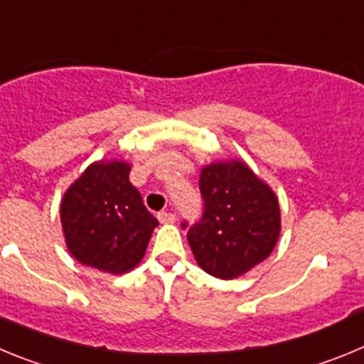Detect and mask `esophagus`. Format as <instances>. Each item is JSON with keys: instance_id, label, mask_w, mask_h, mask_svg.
I'll return each mask as SVG.
<instances>
[{"instance_id": "esophagus-1", "label": "esophagus", "mask_w": 364, "mask_h": 364, "mask_svg": "<svg viewBox=\"0 0 364 364\" xmlns=\"http://www.w3.org/2000/svg\"><path fill=\"white\" fill-rule=\"evenodd\" d=\"M158 219L159 223H163V225H172V223L176 221V215L172 214V212H159Z\"/></svg>"}]
</instances>
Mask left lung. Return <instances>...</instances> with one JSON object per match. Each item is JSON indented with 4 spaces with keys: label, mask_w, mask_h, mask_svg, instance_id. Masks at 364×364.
<instances>
[{
    "label": "left lung",
    "mask_w": 364,
    "mask_h": 364,
    "mask_svg": "<svg viewBox=\"0 0 364 364\" xmlns=\"http://www.w3.org/2000/svg\"><path fill=\"white\" fill-rule=\"evenodd\" d=\"M199 188L205 212L186 234L199 267L235 279L263 263L281 234L279 201L270 185L241 159H219L203 166Z\"/></svg>",
    "instance_id": "obj_1"
}]
</instances>
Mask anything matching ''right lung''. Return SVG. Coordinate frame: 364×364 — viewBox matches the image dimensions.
<instances>
[{
    "mask_svg": "<svg viewBox=\"0 0 364 364\" xmlns=\"http://www.w3.org/2000/svg\"><path fill=\"white\" fill-rule=\"evenodd\" d=\"M130 163L100 159L81 172L60 205L65 245L85 267L119 276L141 263L158 227L130 183Z\"/></svg>",
    "mask_w": 364,
    "mask_h": 364,
    "instance_id": "obj_1",
    "label": "right lung"
}]
</instances>
